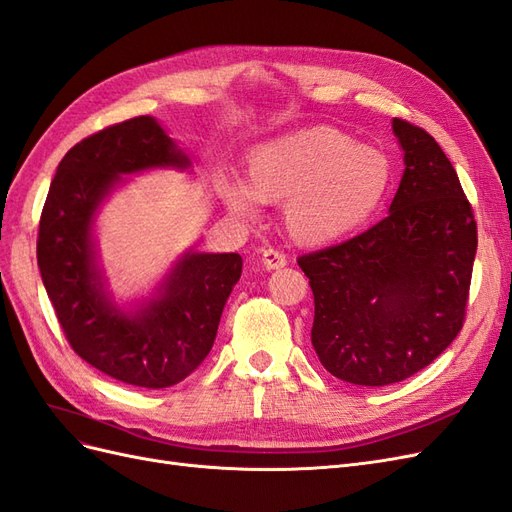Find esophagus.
Masks as SVG:
<instances>
[{
  "label": "esophagus",
  "mask_w": 512,
  "mask_h": 512,
  "mask_svg": "<svg viewBox=\"0 0 512 512\" xmlns=\"http://www.w3.org/2000/svg\"><path fill=\"white\" fill-rule=\"evenodd\" d=\"M286 254L284 252H280V250H275V247H267L265 252H262V265H265V269H282V267H286Z\"/></svg>",
  "instance_id": "34e87169"
}]
</instances>
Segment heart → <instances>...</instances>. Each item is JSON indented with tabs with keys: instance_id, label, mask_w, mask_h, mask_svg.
Listing matches in <instances>:
<instances>
[{
	"instance_id": "obj_1",
	"label": "heart",
	"mask_w": 512,
	"mask_h": 512,
	"mask_svg": "<svg viewBox=\"0 0 512 512\" xmlns=\"http://www.w3.org/2000/svg\"><path fill=\"white\" fill-rule=\"evenodd\" d=\"M247 183H220L224 205L252 215L256 200L282 203L294 241L324 245L365 224L391 185V166L374 147L331 126H312L258 145L247 160Z\"/></svg>"
}]
</instances>
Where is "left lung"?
Returning <instances> with one entry per match:
<instances>
[{
  "mask_svg": "<svg viewBox=\"0 0 512 512\" xmlns=\"http://www.w3.org/2000/svg\"><path fill=\"white\" fill-rule=\"evenodd\" d=\"M404 177L391 213L344 243L299 256L314 292L312 344L335 378L401 382L451 346L466 320L476 220L436 138L393 119Z\"/></svg>",
  "mask_w": 512,
  "mask_h": 512,
  "instance_id": "1",
  "label": "left lung"
}]
</instances>
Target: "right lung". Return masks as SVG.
Here are the masks:
<instances>
[{
	"label": "right lung",
	"mask_w": 512,
	"mask_h": 512,
	"mask_svg": "<svg viewBox=\"0 0 512 512\" xmlns=\"http://www.w3.org/2000/svg\"><path fill=\"white\" fill-rule=\"evenodd\" d=\"M190 166L153 117L115 123L76 143L57 166L40 215L38 267L72 350L119 382L166 389L207 359L239 254H185L156 299L136 314L108 301L96 267V211L121 175Z\"/></svg>",
	"instance_id": "right-lung-1"
}]
</instances>
